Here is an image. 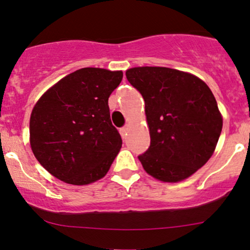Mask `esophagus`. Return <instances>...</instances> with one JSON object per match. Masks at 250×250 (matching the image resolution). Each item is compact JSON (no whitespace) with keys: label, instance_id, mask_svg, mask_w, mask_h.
Returning <instances> with one entry per match:
<instances>
[{"label":"esophagus","instance_id":"1","mask_svg":"<svg viewBox=\"0 0 250 250\" xmlns=\"http://www.w3.org/2000/svg\"><path fill=\"white\" fill-rule=\"evenodd\" d=\"M128 127H122L121 129H120V134H121V136H122V138H125L127 137V135H128Z\"/></svg>","mask_w":250,"mask_h":250}]
</instances>
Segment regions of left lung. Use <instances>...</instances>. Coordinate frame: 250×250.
Instances as JSON below:
<instances>
[{"mask_svg": "<svg viewBox=\"0 0 250 250\" xmlns=\"http://www.w3.org/2000/svg\"><path fill=\"white\" fill-rule=\"evenodd\" d=\"M145 102L151 143L138 157L148 175L162 182L188 179L216 150L223 116L210 87L197 76L165 67L125 71Z\"/></svg>", "mask_w": 250, "mask_h": 250, "instance_id": "8db88e82", "label": "left lung"}]
</instances>
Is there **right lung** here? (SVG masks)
Segmentation results:
<instances>
[{
	"instance_id": "1",
	"label": "right lung",
	"mask_w": 250,
	"mask_h": 250,
	"mask_svg": "<svg viewBox=\"0 0 250 250\" xmlns=\"http://www.w3.org/2000/svg\"><path fill=\"white\" fill-rule=\"evenodd\" d=\"M122 77L121 70L78 69L50 86L34 105L31 148L56 179L86 186L107 174L122 146L108 107Z\"/></svg>"
}]
</instances>
